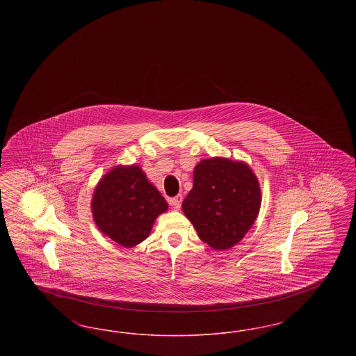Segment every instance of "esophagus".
Masks as SVG:
<instances>
[{"label": "esophagus", "mask_w": 356, "mask_h": 356, "mask_svg": "<svg viewBox=\"0 0 356 356\" xmlns=\"http://www.w3.org/2000/svg\"><path fill=\"white\" fill-rule=\"evenodd\" d=\"M168 203H170L175 209H179V208L181 207V203H183V195H177V196H175V197H170V200H168Z\"/></svg>", "instance_id": "1"}]
</instances>
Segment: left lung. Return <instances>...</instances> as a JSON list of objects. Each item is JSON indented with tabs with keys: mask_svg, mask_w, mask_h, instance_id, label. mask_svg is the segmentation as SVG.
I'll return each instance as SVG.
<instances>
[{
	"mask_svg": "<svg viewBox=\"0 0 356 356\" xmlns=\"http://www.w3.org/2000/svg\"><path fill=\"white\" fill-rule=\"evenodd\" d=\"M260 203L259 181L247 164L213 157L195 167L183 211L204 243L228 250L252 227Z\"/></svg>",
	"mask_w": 356,
	"mask_h": 356,
	"instance_id": "obj_1",
	"label": "left lung"
}]
</instances>
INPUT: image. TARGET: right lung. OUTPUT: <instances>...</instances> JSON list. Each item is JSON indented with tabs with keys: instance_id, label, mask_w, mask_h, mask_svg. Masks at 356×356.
Wrapping results in <instances>:
<instances>
[{
	"instance_id": "add662e5",
	"label": "right lung",
	"mask_w": 356,
	"mask_h": 356,
	"mask_svg": "<svg viewBox=\"0 0 356 356\" xmlns=\"http://www.w3.org/2000/svg\"><path fill=\"white\" fill-rule=\"evenodd\" d=\"M168 204L140 167H118L95 189L93 219L102 234L131 248L149 236L153 221Z\"/></svg>"
}]
</instances>
